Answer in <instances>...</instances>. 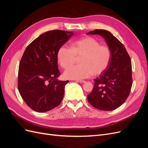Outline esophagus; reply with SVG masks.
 I'll use <instances>...</instances> for the list:
<instances>
[{"label":"esophagus","instance_id":"34e87169","mask_svg":"<svg viewBox=\"0 0 148 148\" xmlns=\"http://www.w3.org/2000/svg\"><path fill=\"white\" fill-rule=\"evenodd\" d=\"M75 82L78 83H85V81H84V80H75Z\"/></svg>","mask_w":148,"mask_h":148}]
</instances>
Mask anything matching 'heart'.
<instances>
[{
    "instance_id": "b5f03b06",
    "label": "heart",
    "mask_w": 148,
    "mask_h": 148,
    "mask_svg": "<svg viewBox=\"0 0 148 148\" xmlns=\"http://www.w3.org/2000/svg\"><path fill=\"white\" fill-rule=\"evenodd\" d=\"M82 57L79 66H71L76 57ZM57 59L62 68L66 69L64 77L71 79H82L94 75H99L109 66L111 51L106 46H101L96 39L87 36L71 44V48L61 46L57 52Z\"/></svg>"
}]
</instances>
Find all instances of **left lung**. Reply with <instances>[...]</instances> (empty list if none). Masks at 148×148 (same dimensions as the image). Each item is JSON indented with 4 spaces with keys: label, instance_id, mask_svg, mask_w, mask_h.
Wrapping results in <instances>:
<instances>
[{
    "label": "left lung",
    "instance_id": "obj_1",
    "mask_svg": "<svg viewBox=\"0 0 148 148\" xmlns=\"http://www.w3.org/2000/svg\"><path fill=\"white\" fill-rule=\"evenodd\" d=\"M88 34L100 35L111 51L109 66L95 79V86L88 95L92 106L101 110H115L126 101L132 86V62L125 46L109 31L95 29Z\"/></svg>",
    "mask_w": 148,
    "mask_h": 148
}]
</instances>
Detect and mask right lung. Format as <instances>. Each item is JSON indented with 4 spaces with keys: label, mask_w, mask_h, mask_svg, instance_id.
Instances as JSON below:
<instances>
[{
    "label": "right lung",
    "mask_w": 148,
    "mask_h": 148,
    "mask_svg": "<svg viewBox=\"0 0 148 148\" xmlns=\"http://www.w3.org/2000/svg\"><path fill=\"white\" fill-rule=\"evenodd\" d=\"M73 31L52 30L44 33L26 47L19 65L18 88L31 109L46 112L59 106L69 81L57 79V52Z\"/></svg>",
    "instance_id": "add662e5"
}]
</instances>
